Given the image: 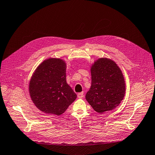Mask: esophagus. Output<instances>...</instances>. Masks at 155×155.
<instances>
[{"instance_id": "esophagus-1", "label": "esophagus", "mask_w": 155, "mask_h": 155, "mask_svg": "<svg viewBox=\"0 0 155 155\" xmlns=\"http://www.w3.org/2000/svg\"><path fill=\"white\" fill-rule=\"evenodd\" d=\"M84 97V93L83 92H81V93H79V94H78V97L79 98H81Z\"/></svg>"}]
</instances>
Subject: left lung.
<instances>
[{
    "mask_svg": "<svg viewBox=\"0 0 155 155\" xmlns=\"http://www.w3.org/2000/svg\"><path fill=\"white\" fill-rule=\"evenodd\" d=\"M91 84L86 99L96 112L111 110L121 103L125 95V83L122 72L114 61L102 58L91 69Z\"/></svg>",
    "mask_w": 155,
    "mask_h": 155,
    "instance_id": "obj_1",
    "label": "left lung"
}]
</instances>
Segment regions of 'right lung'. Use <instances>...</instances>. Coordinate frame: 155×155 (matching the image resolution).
Returning <instances> with one entry per match:
<instances>
[{
  "label": "right lung",
  "mask_w": 155,
  "mask_h": 155,
  "mask_svg": "<svg viewBox=\"0 0 155 155\" xmlns=\"http://www.w3.org/2000/svg\"><path fill=\"white\" fill-rule=\"evenodd\" d=\"M66 67L63 60L50 58L38 67L31 78V98L39 110L60 115L76 100L77 95L66 82Z\"/></svg>",
  "instance_id": "1"
}]
</instances>
